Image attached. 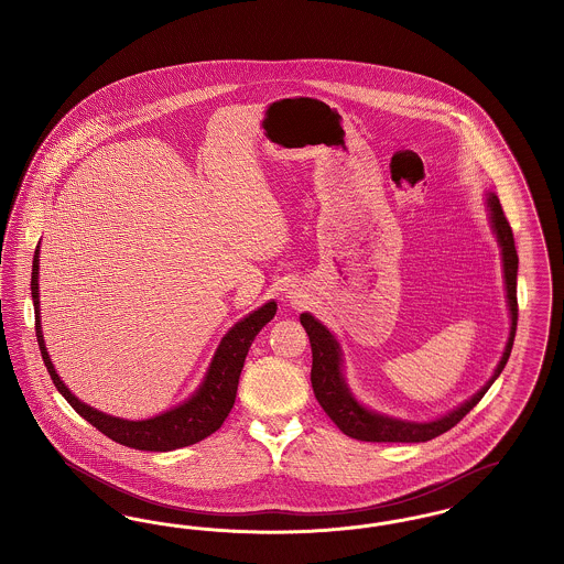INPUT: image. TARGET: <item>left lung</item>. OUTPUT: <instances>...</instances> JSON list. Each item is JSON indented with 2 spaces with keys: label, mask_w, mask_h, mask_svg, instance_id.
Returning a JSON list of instances; mask_svg holds the SVG:
<instances>
[{
  "label": "left lung",
  "mask_w": 564,
  "mask_h": 564,
  "mask_svg": "<svg viewBox=\"0 0 564 564\" xmlns=\"http://www.w3.org/2000/svg\"><path fill=\"white\" fill-rule=\"evenodd\" d=\"M488 212H490V226L501 247L503 256V276H506V290H508V306H510L511 327L508 345L503 350V357L490 376V380L482 389L471 395L467 402L460 403L453 412L430 421V423H414L402 421L387 414H378L352 398L347 387V380L343 376V352L338 347V340L334 334L317 322L313 315L302 313L300 323L304 325L311 350H313V368H311V382L317 402L322 403L325 414L336 423V427L345 435L361 440V442H427L448 430H453L456 423L484 398V393L490 389V384L503 372L508 359H510L513 336H516V323H518V297H516V276H518V253L513 245L510 221L501 209V203L495 194H488L486 198Z\"/></svg>",
  "instance_id": "obj_1"
}]
</instances>
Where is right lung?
<instances>
[{"mask_svg": "<svg viewBox=\"0 0 564 564\" xmlns=\"http://www.w3.org/2000/svg\"><path fill=\"white\" fill-rule=\"evenodd\" d=\"M37 264H40V245L35 249L33 269H31V297L35 308L37 345H40L44 366L53 378L54 387L82 419H86L93 427H97L104 435H108L109 440L122 446H129L134 451H152V453H166V451L196 444L221 427V423L226 421V416L235 405L239 376H241L247 350L251 347L253 338L258 336V332L274 317L276 302H267L258 311L249 313L235 327H230V332L221 338L219 347L215 350L214 361L205 375L203 384L196 389V393L189 398L188 402L180 403L173 410L159 414L154 419L124 421L118 416L104 414L80 402L54 372L53 361L48 357L44 336H42V325H40V294H37L40 267Z\"/></svg>", "mask_w": 564, "mask_h": 564, "instance_id": "obj_1", "label": "right lung"}]
</instances>
